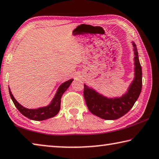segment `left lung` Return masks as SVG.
Returning a JSON list of instances; mask_svg holds the SVG:
<instances>
[{
  "label": "left lung",
  "mask_w": 159,
  "mask_h": 159,
  "mask_svg": "<svg viewBox=\"0 0 159 159\" xmlns=\"http://www.w3.org/2000/svg\"><path fill=\"white\" fill-rule=\"evenodd\" d=\"M134 55V78L127 92L119 98H107L84 85V97L88 108L93 115L105 120H116L123 116L134 106L141 93L142 72L136 44L132 42Z\"/></svg>",
  "instance_id": "left-lung-1"
}]
</instances>
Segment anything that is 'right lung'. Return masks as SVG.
I'll return each mask as SVG.
<instances>
[{"label":"right lung","instance_id":"1","mask_svg":"<svg viewBox=\"0 0 159 159\" xmlns=\"http://www.w3.org/2000/svg\"><path fill=\"white\" fill-rule=\"evenodd\" d=\"M73 80L71 79L68 80V81L65 82L64 83L60 86L58 91L56 93L55 97L52 100L51 103L49 104L48 106H45V107H41L36 109H29L27 108L23 107L22 105L17 102L14 98L13 95L12 94L11 91H10L9 88V93L10 96L11 97V99L13 101L15 107L17 108L23 116L27 117V118L30 120H33L40 121L43 120H46L48 118H51L52 117H54L58 113L61 108V97L63 93L67 89V88L70 87V84Z\"/></svg>","mask_w":159,"mask_h":159}]
</instances>
